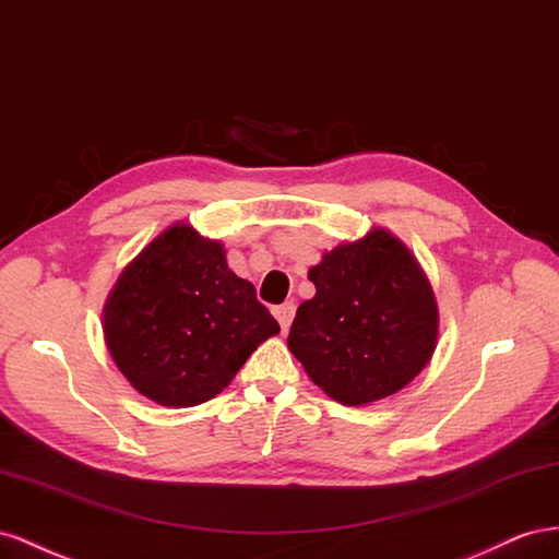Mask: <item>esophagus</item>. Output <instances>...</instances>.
Returning a JSON list of instances; mask_svg holds the SVG:
<instances>
[{
	"label": "esophagus",
	"instance_id": "esophagus-1",
	"mask_svg": "<svg viewBox=\"0 0 559 559\" xmlns=\"http://www.w3.org/2000/svg\"><path fill=\"white\" fill-rule=\"evenodd\" d=\"M274 316L278 318L281 328H283V330H288V328H290V323H293V318H295V305H293V301H285V305L274 307Z\"/></svg>",
	"mask_w": 559,
	"mask_h": 559
}]
</instances>
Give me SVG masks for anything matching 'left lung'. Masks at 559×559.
<instances>
[{
    "mask_svg": "<svg viewBox=\"0 0 559 559\" xmlns=\"http://www.w3.org/2000/svg\"><path fill=\"white\" fill-rule=\"evenodd\" d=\"M316 297L297 309L288 346L334 401L365 405L417 377L438 340L430 285L395 236L374 229L323 254Z\"/></svg>",
    "mask_w": 559,
    "mask_h": 559,
    "instance_id": "8db88e82",
    "label": "left lung"
}]
</instances>
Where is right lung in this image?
I'll return each mask as SVG.
<instances>
[{
	"label": "right lung",
	"instance_id": "right-lung-1",
	"mask_svg": "<svg viewBox=\"0 0 559 559\" xmlns=\"http://www.w3.org/2000/svg\"><path fill=\"white\" fill-rule=\"evenodd\" d=\"M105 340L123 377L152 401H211L281 325L225 250L175 225L126 266L105 305Z\"/></svg>",
	"mask_w": 559,
	"mask_h": 559
}]
</instances>
